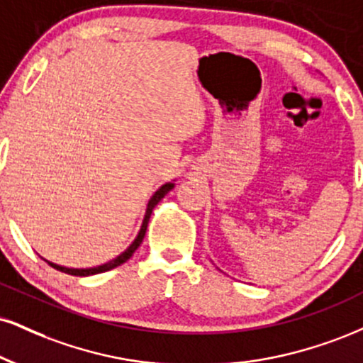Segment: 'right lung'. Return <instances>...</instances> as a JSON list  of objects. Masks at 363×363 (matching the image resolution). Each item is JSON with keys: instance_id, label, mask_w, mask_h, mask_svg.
I'll return each mask as SVG.
<instances>
[{"instance_id": "add662e5", "label": "right lung", "mask_w": 363, "mask_h": 363, "mask_svg": "<svg viewBox=\"0 0 363 363\" xmlns=\"http://www.w3.org/2000/svg\"><path fill=\"white\" fill-rule=\"evenodd\" d=\"M172 187H174L172 182H167V184H164L162 187H160L159 191H157V193H155L154 196H152L150 201H148L147 213H145V218H143L142 228H140V231H138V237L135 238V242L132 243V245H130L128 248H126V250H125L123 253H121V255H118L116 259H113V260L108 262V264L98 265V267H93V269H67V267H62V265L52 264V262H49V260H45V262H47V264L50 265V267H54V269H57V270H60V272L69 274V276H79V277H84V276H93V274H101V272H106V270H111V269L118 267V265L125 264V262L128 260L130 257H132L133 253H135V250H137V248L140 247V243L143 242V237H145V231H147L148 220H150V215H152V211H154V208L157 206V203H159V201L162 199L164 196L167 194L170 189H172Z\"/></svg>"}]
</instances>
